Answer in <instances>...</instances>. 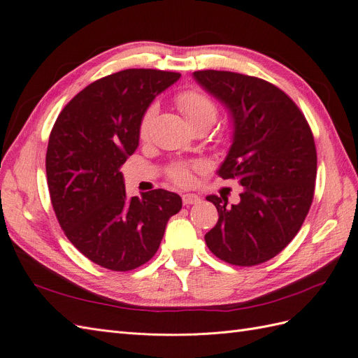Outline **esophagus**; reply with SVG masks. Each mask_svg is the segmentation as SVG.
Wrapping results in <instances>:
<instances>
[{
    "label": "esophagus",
    "instance_id": "obj_1",
    "mask_svg": "<svg viewBox=\"0 0 358 358\" xmlns=\"http://www.w3.org/2000/svg\"><path fill=\"white\" fill-rule=\"evenodd\" d=\"M199 201L201 198L195 195V193H185V195H182V203H185V206H190V203H196Z\"/></svg>",
    "mask_w": 358,
    "mask_h": 358
}]
</instances>
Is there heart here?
Wrapping results in <instances>:
<instances>
[{"instance_id":"1","label":"heart","mask_w":358,"mask_h":358,"mask_svg":"<svg viewBox=\"0 0 358 358\" xmlns=\"http://www.w3.org/2000/svg\"><path fill=\"white\" fill-rule=\"evenodd\" d=\"M177 105L193 129L203 127V126L211 127L217 118L216 103H214L207 94H203L202 91H198V90L182 91V93L177 96ZM156 115H157V106L150 105L139 121L141 139H145L150 135L152 121H155ZM190 171H192V165H189V163H176V165H172L169 168L168 173L169 177L177 182V185H189L192 180Z\"/></svg>"}]
</instances>
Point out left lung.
I'll use <instances>...</instances> for the list:
<instances>
[{
  "mask_svg": "<svg viewBox=\"0 0 358 358\" xmlns=\"http://www.w3.org/2000/svg\"><path fill=\"white\" fill-rule=\"evenodd\" d=\"M193 78L229 112L231 147L217 173L243 186L236 206L224 196H207L219 220L206 243L228 264H262L297 236L312 206V130L299 106L267 80L222 70H198Z\"/></svg>",
  "mask_w": 358,
  "mask_h": 358,
  "instance_id": "1",
  "label": "left lung"
}]
</instances>
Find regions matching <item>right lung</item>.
Masks as SVG:
<instances>
[{
    "label": "right lung",
    "mask_w": 358,
    "mask_h": 358,
    "mask_svg": "<svg viewBox=\"0 0 358 358\" xmlns=\"http://www.w3.org/2000/svg\"><path fill=\"white\" fill-rule=\"evenodd\" d=\"M176 71L127 69L85 87L61 110L49 136L46 176L55 216L70 243L114 271L141 267L157 252L177 193L126 196L120 168L139 145V121Z\"/></svg>",
    "instance_id": "1"
}]
</instances>
